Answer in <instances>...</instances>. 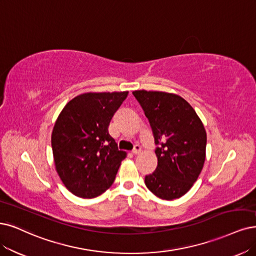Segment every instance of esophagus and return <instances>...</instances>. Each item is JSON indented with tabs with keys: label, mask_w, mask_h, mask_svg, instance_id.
<instances>
[{
	"label": "esophagus",
	"mask_w": 256,
	"mask_h": 256,
	"mask_svg": "<svg viewBox=\"0 0 256 256\" xmlns=\"http://www.w3.org/2000/svg\"><path fill=\"white\" fill-rule=\"evenodd\" d=\"M141 153V146H135V148H134V150H133V154L134 155H138V154H140Z\"/></svg>",
	"instance_id": "obj_1"
}]
</instances>
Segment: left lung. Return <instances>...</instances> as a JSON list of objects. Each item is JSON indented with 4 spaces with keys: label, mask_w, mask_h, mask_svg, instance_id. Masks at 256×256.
<instances>
[{
    "label": "left lung",
    "mask_w": 256,
    "mask_h": 256,
    "mask_svg": "<svg viewBox=\"0 0 256 256\" xmlns=\"http://www.w3.org/2000/svg\"><path fill=\"white\" fill-rule=\"evenodd\" d=\"M133 94L144 110L158 146V164L146 176V186L162 200H176L190 190L204 168V126L194 108L178 94L144 90Z\"/></svg>",
    "instance_id": "8db88e82"
}]
</instances>
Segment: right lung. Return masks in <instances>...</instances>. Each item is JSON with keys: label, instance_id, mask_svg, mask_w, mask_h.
Returning a JSON list of instances; mask_svg holds the SVG:
<instances>
[{"label": "right lung", "instance_id": "add662e5", "mask_svg": "<svg viewBox=\"0 0 256 256\" xmlns=\"http://www.w3.org/2000/svg\"><path fill=\"white\" fill-rule=\"evenodd\" d=\"M128 94H81L66 104L56 119L52 134L56 171L74 195L97 197L115 180L126 153L118 150L108 126Z\"/></svg>", "mask_w": 256, "mask_h": 256}]
</instances>
